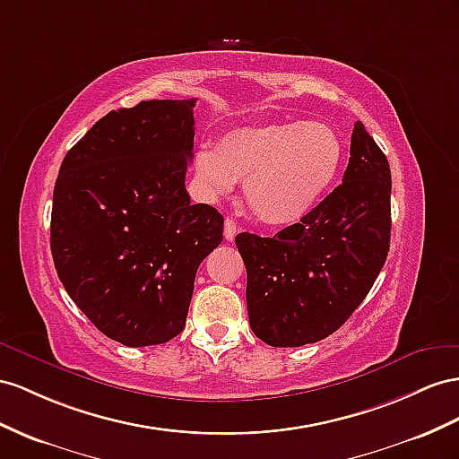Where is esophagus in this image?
Listing matches in <instances>:
<instances>
[{"mask_svg": "<svg viewBox=\"0 0 459 459\" xmlns=\"http://www.w3.org/2000/svg\"><path fill=\"white\" fill-rule=\"evenodd\" d=\"M237 232H238V225H237V222H234L232 219H227V221H225V238H227L229 242H232L234 237H237Z\"/></svg>", "mask_w": 459, "mask_h": 459, "instance_id": "1", "label": "esophagus"}]
</instances>
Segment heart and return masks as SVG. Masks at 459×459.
Returning <instances> with one entry per match:
<instances>
[{
    "label": "heart",
    "mask_w": 459,
    "mask_h": 459,
    "mask_svg": "<svg viewBox=\"0 0 459 459\" xmlns=\"http://www.w3.org/2000/svg\"><path fill=\"white\" fill-rule=\"evenodd\" d=\"M343 141L320 122H289L232 129L217 149L194 155L199 187L229 195L244 182L246 204L265 225L283 227L307 217L335 182Z\"/></svg>",
    "instance_id": "obj_1"
}]
</instances>
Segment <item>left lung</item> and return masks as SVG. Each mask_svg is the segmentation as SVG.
Listing matches in <instances>:
<instances>
[{
  "instance_id": "8db88e82",
  "label": "left lung",
  "mask_w": 459,
  "mask_h": 459,
  "mask_svg": "<svg viewBox=\"0 0 459 459\" xmlns=\"http://www.w3.org/2000/svg\"><path fill=\"white\" fill-rule=\"evenodd\" d=\"M390 164L357 122L343 184L273 238L238 234L250 327L262 342L300 347L347 322L390 252Z\"/></svg>"
}]
</instances>
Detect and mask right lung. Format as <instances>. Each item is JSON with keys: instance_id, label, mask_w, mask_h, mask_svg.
Wrapping results in <instances>:
<instances>
[{"instance_id": "obj_1", "label": "right lung", "mask_w": 459, "mask_h": 459, "mask_svg": "<svg viewBox=\"0 0 459 459\" xmlns=\"http://www.w3.org/2000/svg\"><path fill=\"white\" fill-rule=\"evenodd\" d=\"M190 100L112 110L67 151L54 186L50 248L77 308L126 347L167 343L186 325L197 267L222 215L190 204Z\"/></svg>"}]
</instances>
